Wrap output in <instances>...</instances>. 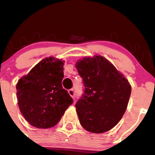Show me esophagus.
<instances>
[{
  "mask_svg": "<svg viewBox=\"0 0 155 155\" xmlns=\"http://www.w3.org/2000/svg\"><path fill=\"white\" fill-rule=\"evenodd\" d=\"M68 93L71 95V97H72L74 99V97H75V91H74V90H73V89L68 90Z\"/></svg>",
  "mask_w": 155,
  "mask_h": 155,
  "instance_id": "34e87169",
  "label": "esophagus"
}]
</instances>
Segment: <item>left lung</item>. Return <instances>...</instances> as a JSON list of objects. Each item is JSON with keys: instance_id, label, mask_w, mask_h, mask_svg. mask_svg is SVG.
<instances>
[{"instance_id": "obj_1", "label": "left lung", "mask_w": 155, "mask_h": 155, "mask_svg": "<svg viewBox=\"0 0 155 155\" xmlns=\"http://www.w3.org/2000/svg\"><path fill=\"white\" fill-rule=\"evenodd\" d=\"M76 67L84 84V93L76 104L80 123L89 132H106L126 111L131 93L130 83L102 56L83 58Z\"/></svg>"}]
</instances>
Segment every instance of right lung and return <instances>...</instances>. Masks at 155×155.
<instances>
[{"label": "right lung", "mask_w": 155, "mask_h": 155, "mask_svg": "<svg viewBox=\"0 0 155 155\" xmlns=\"http://www.w3.org/2000/svg\"><path fill=\"white\" fill-rule=\"evenodd\" d=\"M63 62L45 58L17 84L19 108L25 119L38 128H49L58 123L74 102L62 86Z\"/></svg>", "instance_id": "obj_1"}]
</instances>
